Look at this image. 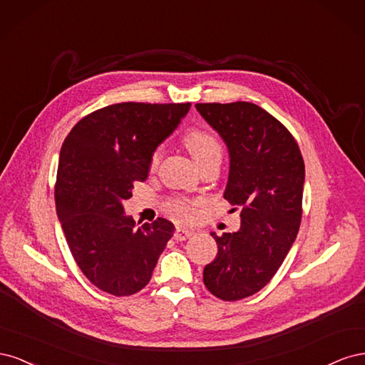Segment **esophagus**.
<instances>
[{
	"instance_id": "esophagus-1",
	"label": "esophagus",
	"mask_w": 365,
	"mask_h": 365,
	"mask_svg": "<svg viewBox=\"0 0 365 365\" xmlns=\"http://www.w3.org/2000/svg\"><path fill=\"white\" fill-rule=\"evenodd\" d=\"M193 233H195L193 230L184 228V227H178V228L175 230L173 237H175V240H185V239H189V237H190Z\"/></svg>"
}]
</instances>
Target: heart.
I'll list each match as a JSON object with an SVG mask.
<instances>
[{"label": "heart", "instance_id": "obj_1", "mask_svg": "<svg viewBox=\"0 0 365 365\" xmlns=\"http://www.w3.org/2000/svg\"><path fill=\"white\" fill-rule=\"evenodd\" d=\"M184 145L192 153L196 164H200L210 158H220L222 157V145L217 137L207 129H193L184 137ZM160 161V150H155L150 157V168L155 169ZM197 204L193 201L185 200H175L170 204V212L182 220L190 219L195 215V207Z\"/></svg>", "mask_w": 365, "mask_h": 365}]
</instances>
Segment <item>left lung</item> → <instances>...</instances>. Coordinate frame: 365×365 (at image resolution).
<instances>
[{
    "mask_svg": "<svg viewBox=\"0 0 365 365\" xmlns=\"http://www.w3.org/2000/svg\"><path fill=\"white\" fill-rule=\"evenodd\" d=\"M197 113L224 140L230 155L225 200L240 207V228L217 236L204 284L220 300L259 292L277 272L302 220L304 161L277 118L248 103H197ZM236 210V208H233Z\"/></svg>",
    "mask_w": 365,
    "mask_h": 365,
    "instance_id": "8db88e82",
    "label": "left lung"
}]
</instances>
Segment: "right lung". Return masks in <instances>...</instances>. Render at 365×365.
Masks as SVG:
<instances>
[{"instance_id": "1", "label": "right lung", "mask_w": 365, "mask_h": 365, "mask_svg": "<svg viewBox=\"0 0 365 365\" xmlns=\"http://www.w3.org/2000/svg\"><path fill=\"white\" fill-rule=\"evenodd\" d=\"M190 103H115L94 111L65 138L56 213L81 271L98 289L132 295L149 283L173 236L170 220L135 225L123 201L146 181L150 157L178 128Z\"/></svg>"}]
</instances>
